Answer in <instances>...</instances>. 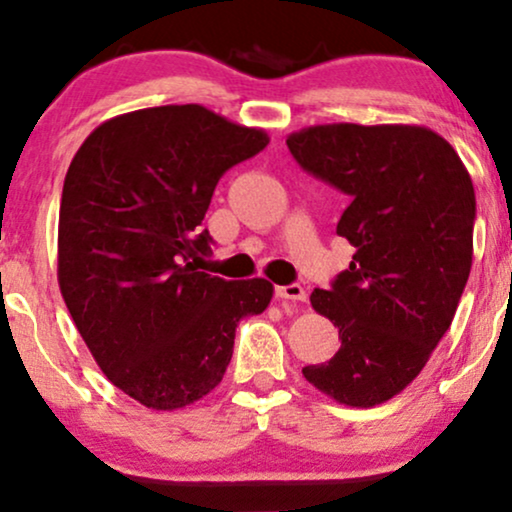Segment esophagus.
<instances>
[{
  "instance_id": "esophagus-1",
  "label": "esophagus",
  "mask_w": 512,
  "mask_h": 512,
  "mask_svg": "<svg viewBox=\"0 0 512 512\" xmlns=\"http://www.w3.org/2000/svg\"><path fill=\"white\" fill-rule=\"evenodd\" d=\"M278 300H290V302H304L307 300V290L300 283H290V286H276Z\"/></svg>"
}]
</instances>
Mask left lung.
Returning a JSON list of instances; mask_svg holds the SVG:
<instances>
[{
  "instance_id": "left-lung-1",
  "label": "left lung",
  "mask_w": 512,
  "mask_h": 512,
  "mask_svg": "<svg viewBox=\"0 0 512 512\" xmlns=\"http://www.w3.org/2000/svg\"><path fill=\"white\" fill-rule=\"evenodd\" d=\"M286 144L345 193L338 236L357 248L309 297L342 345L302 375L340 404L378 406L423 371L454 321L472 267V179L454 146L418 125H314Z\"/></svg>"
}]
</instances>
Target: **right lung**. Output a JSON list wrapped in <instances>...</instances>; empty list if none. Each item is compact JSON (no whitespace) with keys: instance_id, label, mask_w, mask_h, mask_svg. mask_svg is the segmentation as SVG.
I'll use <instances>...</instances> for the list:
<instances>
[{"instance_id":"right-lung-1","label":"right lung","mask_w":512,"mask_h":512,"mask_svg":"<svg viewBox=\"0 0 512 512\" xmlns=\"http://www.w3.org/2000/svg\"><path fill=\"white\" fill-rule=\"evenodd\" d=\"M269 144L186 103L106 120L63 181L58 286L106 378L146 409L174 411L222 383L243 316L274 286L198 271L200 229L222 174Z\"/></svg>"}]
</instances>
